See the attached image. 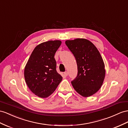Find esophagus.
<instances>
[{
	"instance_id": "1",
	"label": "esophagus",
	"mask_w": 128,
	"mask_h": 128,
	"mask_svg": "<svg viewBox=\"0 0 128 128\" xmlns=\"http://www.w3.org/2000/svg\"><path fill=\"white\" fill-rule=\"evenodd\" d=\"M64 75H65V76H68V71H65L64 72Z\"/></svg>"
}]
</instances>
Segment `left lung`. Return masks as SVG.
Instances as JSON below:
<instances>
[{
    "instance_id": "obj_1",
    "label": "left lung",
    "mask_w": 128,
    "mask_h": 128,
    "mask_svg": "<svg viewBox=\"0 0 128 128\" xmlns=\"http://www.w3.org/2000/svg\"><path fill=\"white\" fill-rule=\"evenodd\" d=\"M76 59L78 72L71 81L74 90L86 97L97 92L104 80L106 70L101 55L96 47L86 39L77 38L65 42Z\"/></svg>"
}]
</instances>
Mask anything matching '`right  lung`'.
<instances>
[{"instance_id":"obj_1","label":"right lung","mask_w":128,"mask_h":128,"mask_svg":"<svg viewBox=\"0 0 128 128\" xmlns=\"http://www.w3.org/2000/svg\"><path fill=\"white\" fill-rule=\"evenodd\" d=\"M60 40H50L36 46L26 65L24 77L32 92L41 98L53 93L62 80L56 70L54 54L61 45Z\"/></svg>"}]
</instances>
